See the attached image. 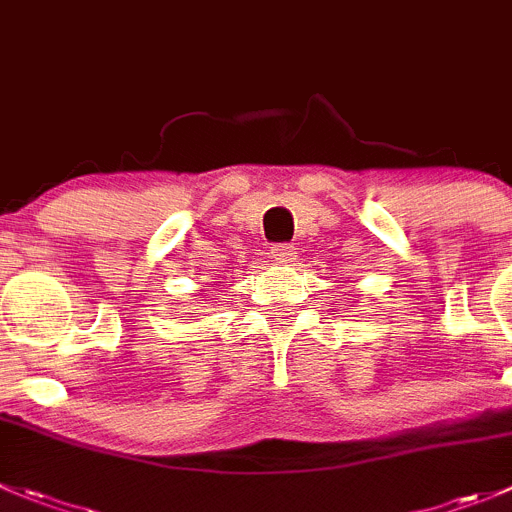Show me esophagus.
Masks as SVG:
<instances>
[{
	"label": "esophagus",
	"instance_id": "1",
	"mask_svg": "<svg viewBox=\"0 0 512 512\" xmlns=\"http://www.w3.org/2000/svg\"><path fill=\"white\" fill-rule=\"evenodd\" d=\"M270 257H272V260H275V262H280V265H290V262L297 260V247L285 245V242H280V245H272Z\"/></svg>",
	"mask_w": 512,
	"mask_h": 512
}]
</instances>
